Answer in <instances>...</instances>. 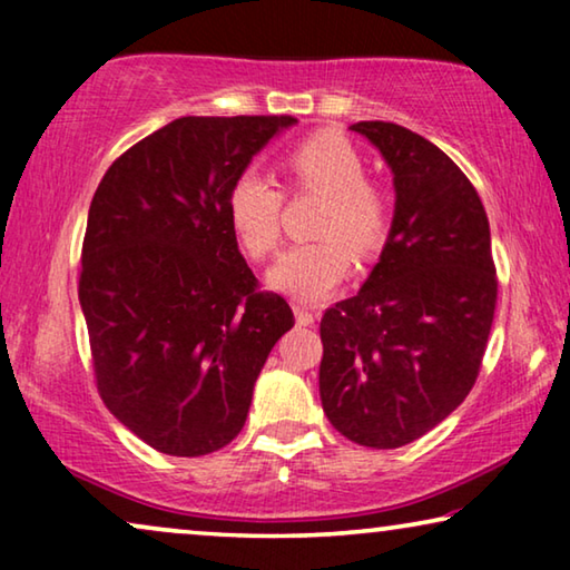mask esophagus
Masks as SVG:
<instances>
[{
    "label": "esophagus",
    "instance_id": "1",
    "mask_svg": "<svg viewBox=\"0 0 570 570\" xmlns=\"http://www.w3.org/2000/svg\"><path fill=\"white\" fill-rule=\"evenodd\" d=\"M293 311H295V322H298L301 326H311V324L316 322V311L308 308V306H303V303H295Z\"/></svg>",
    "mask_w": 570,
    "mask_h": 570
}]
</instances>
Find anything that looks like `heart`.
Wrapping results in <instances>:
<instances>
[{
  "mask_svg": "<svg viewBox=\"0 0 570 570\" xmlns=\"http://www.w3.org/2000/svg\"><path fill=\"white\" fill-rule=\"evenodd\" d=\"M285 170L295 191L318 194L326 207L318 217V240L295 244L277 256L269 269V285L301 301L330 295L350 272V254L373 256L392 228V205L365 174L361 153L337 131H316L293 145L285 155ZM228 220L254 262L267 259L279 244L285 194L279 186L246 168L228 189Z\"/></svg>",
  "mask_w": 570,
  "mask_h": 570,
  "instance_id": "b5f03b06",
  "label": "heart"
}]
</instances>
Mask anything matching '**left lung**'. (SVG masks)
Masks as SVG:
<instances>
[{"label": "left lung", "instance_id": "1", "mask_svg": "<svg viewBox=\"0 0 570 570\" xmlns=\"http://www.w3.org/2000/svg\"><path fill=\"white\" fill-rule=\"evenodd\" d=\"M350 129L384 155L396 205L365 285L324 311L318 394L345 439L400 449L478 381L498 301L490 225L470 178L425 137L392 121Z\"/></svg>", "mask_w": 570, "mask_h": 570}]
</instances>
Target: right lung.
I'll return each instance as SVG.
<instances>
[{
	"instance_id": "obj_1",
	"label": "right lung",
	"mask_w": 570,
	"mask_h": 570,
	"mask_svg": "<svg viewBox=\"0 0 570 570\" xmlns=\"http://www.w3.org/2000/svg\"><path fill=\"white\" fill-rule=\"evenodd\" d=\"M293 116H184L100 178L80 306L108 412L160 454L202 456L246 423L254 384L295 324L238 252L228 189Z\"/></svg>"
}]
</instances>
